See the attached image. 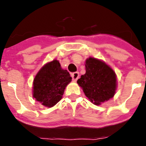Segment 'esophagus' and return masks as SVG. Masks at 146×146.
<instances>
[{
	"label": "esophagus",
	"mask_w": 146,
	"mask_h": 146,
	"mask_svg": "<svg viewBox=\"0 0 146 146\" xmlns=\"http://www.w3.org/2000/svg\"><path fill=\"white\" fill-rule=\"evenodd\" d=\"M71 77L74 81H76L79 78V73L78 72H75V73H73L71 74Z\"/></svg>",
	"instance_id": "obj_1"
}]
</instances>
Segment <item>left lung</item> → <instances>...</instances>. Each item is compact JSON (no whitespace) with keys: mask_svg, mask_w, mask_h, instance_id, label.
Masks as SVG:
<instances>
[{"mask_svg":"<svg viewBox=\"0 0 146 146\" xmlns=\"http://www.w3.org/2000/svg\"><path fill=\"white\" fill-rule=\"evenodd\" d=\"M85 74L78 80L87 98L99 105L113 98L117 88V78L114 70L103 61L89 58L85 61Z\"/></svg>","mask_w":146,"mask_h":146,"instance_id":"left-lung-1","label":"left lung"}]
</instances>
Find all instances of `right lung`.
<instances>
[{"label": "right lung", "mask_w": 146, "mask_h": 146, "mask_svg": "<svg viewBox=\"0 0 146 146\" xmlns=\"http://www.w3.org/2000/svg\"><path fill=\"white\" fill-rule=\"evenodd\" d=\"M71 80L68 70L61 68L59 62L54 60L44 65L35 76L33 97L46 107H53L61 100Z\"/></svg>", "instance_id": "add662e5"}]
</instances>
